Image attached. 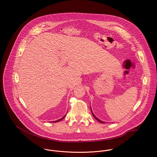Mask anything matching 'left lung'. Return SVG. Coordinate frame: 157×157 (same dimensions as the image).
Wrapping results in <instances>:
<instances>
[{
	"mask_svg": "<svg viewBox=\"0 0 157 157\" xmlns=\"http://www.w3.org/2000/svg\"><path fill=\"white\" fill-rule=\"evenodd\" d=\"M90 110H91V112H92V115H93V117L95 118V120H97L98 121H99L100 123H102V124H104L105 123V122H104V121H101V120H99V119H98L97 117H96V116L94 114V113L92 112V109H91V107H90Z\"/></svg>",
	"mask_w": 157,
	"mask_h": 157,
	"instance_id": "left-lung-1",
	"label": "left lung"
}]
</instances>
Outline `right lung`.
I'll return each instance as SVG.
<instances>
[{
	"label": "right lung",
	"mask_w": 157,
	"mask_h": 157,
	"mask_svg": "<svg viewBox=\"0 0 157 157\" xmlns=\"http://www.w3.org/2000/svg\"><path fill=\"white\" fill-rule=\"evenodd\" d=\"M67 113L62 118H60V119H59V120H56V121H52V122H59V121H62V120H63L65 117H66V115H67Z\"/></svg>",
	"instance_id": "obj_1"
}]
</instances>
